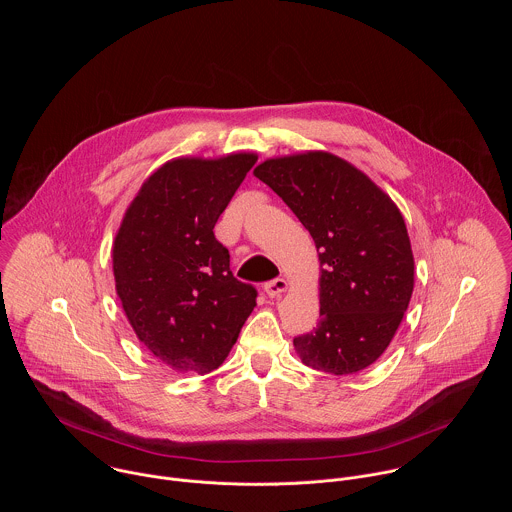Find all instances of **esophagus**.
Listing matches in <instances>:
<instances>
[{
	"label": "esophagus",
	"instance_id": "obj_1",
	"mask_svg": "<svg viewBox=\"0 0 512 512\" xmlns=\"http://www.w3.org/2000/svg\"><path fill=\"white\" fill-rule=\"evenodd\" d=\"M286 290H288V282L284 278H276V280L264 284V292L268 293L270 297H280Z\"/></svg>",
	"mask_w": 512,
	"mask_h": 512
}]
</instances>
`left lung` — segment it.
I'll return each instance as SVG.
<instances>
[{"instance_id": "left-lung-1", "label": "left lung", "mask_w": 512, "mask_h": 512, "mask_svg": "<svg viewBox=\"0 0 512 512\" xmlns=\"http://www.w3.org/2000/svg\"><path fill=\"white\" fill-rule=\"evenodd\" d=\"M264 181L309 230L319 252V323L293 339L305 366L353 374L390 345L414 292V254L396 203L329 151L262 161Z\"/></svg>"}]
</instances>
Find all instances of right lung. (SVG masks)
Returning <instances> with one entry per match:
<instances>
[{"label":"right lung","mask_w":512,"mask_h":512,"mask_svg":"<svg viewBox=\"0 0 512 512\" xmlns=\"http://www.w3.org/2000/svg\"><path fill=\"white\" fill-rule=\"evenodd\" d=\"M256 153L177 157L155 169L112 246L116 293L147 351L175 372L207 374L228 357L256 305L230 272L215 224Z\"/></svg>","instance_id":"obj_1"}]
</instances>
